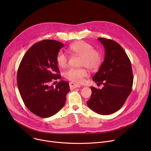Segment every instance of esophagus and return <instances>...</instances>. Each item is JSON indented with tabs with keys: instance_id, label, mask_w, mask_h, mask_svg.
Wrapping results in <instances>:
<instances>
[{
	"instance_id": "esophagus-1",
	"label": "esophagus",
	"mask_w": 151,
	"mask_h": 151,
	"mask_svg": "<svg viewBox=\"0 0 151 151\" xmlns=\"http://www.w3.org/2000/svg\"><path fill=\"white\" fill-rule=\"evenodd\" d=\"M70 84V88L71 89H74L75 88H80V86H79L78 84H76L75 83H69Z\"/></svg>"
}]
</instances>
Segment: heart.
<instances>
[{
    "mask_svg": "<svg viewBox=\"0 0 151 151\" xmlns=\"http://www.w3.org/2000/svg\"><path fill=\"white\" fill-rule=\"evenodd\" d=\"M68 50L81 56L80 65L86 67L90 70H97L103 61L101 52L89 43L84 41H78L69 46ZM56 62L60 67L64 68L68 63L67 55L62 51H59L56 55ZM88 76V72L85 68H71L65 71V76L69 81L76 84H81Z\"/></svg>",
    "mask_w": 151,
    "mask_h": 151,
    "instance_id": "obj_1",
    "label": "heart"
}]
</instances>
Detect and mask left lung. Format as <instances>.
<instances>
[{
	"mask_svg": "<svg viewBox=\"0 0 151 151\" xmlns=\"http://www.w3.org/2000/svg\"><path fill=\"white\" fill-rule=\"evenodd\" d=\"M99 40L105 47L104 61L92 80L103 84L101 89L91 87L88 106L101 115L111 114L124 104L132 91L133 76L130 60L122 46L104 38Z\"/></svg>",
	"mask_w": 151,
	"mask_h": 151,
	"instance_id": "left-lung-1",
	"label": "left lung"
}]
</instances>
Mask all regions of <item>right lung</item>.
Here are the masks:
<instances>
[{
  "label": "right lung",
  "mask_w": 151,
  "mask_h": 151,
  "mask_svg": "<svg viewBox=\"0 0 151 151\" xmlns=\"http://www.w3.org/2000/svg\"><path fill=\"white\" fill-rule=\"evenodd\" d=\"M63 44L53 40L35 43L22 58L17 73V84L26 107L34 114L51 117L63 108L70 91L69 84L61 81L54 88L49 83L60 79L56 55Z\"/></svg>",
  "instance_id": "right-lung-1"
}]
</instances>
